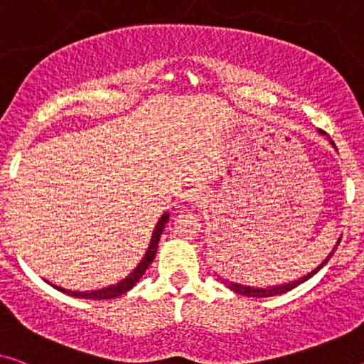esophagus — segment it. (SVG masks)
<instances>
[{"label": "esophagus", "mask_w": 364, "mask_h": 364, "mask_svg": "<svg viewBox=\"0 0 364 364\" xmlns=\"http://www.w3.org/2000/svg\"><path fill=\"white\" fill-rule=\"evenodd\" d=\"M188 200L194 205V208H200V205H204L205 200H208V193H205L203 188H193L191 191L188 193Z\"/></svg>", "instance_id": "esophagus-1"}]
</instances>
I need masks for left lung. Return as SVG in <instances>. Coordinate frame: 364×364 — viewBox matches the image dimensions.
Wrapping results in <instances>:
<instances>
[{
  "instance_id": "8db88e82",
  "label": "left lung",
  "mask_w": 364,
  "mask_h": 364,
  "mask_svg": "<svg viewBox=\"0 0 364 364\" xmlns=\"http://www.w3.org/2000/svg\"><path fill=\"white\" fill-rule=\"evenodd\" d=\"M318 132L325 135V132H322V130H318ZM330 144H332V147H333L335 150H337V147H335V144L332 142V140H330ZM340 240H341V237H338V240H337V243H335V245H333L332 252H330V253L327 255V257H325V259H323V262H322L321 264H318V267L314 268V269L311 271V273L301 276V278H297V279H294V281H289V283L276 284V286H267V287H255V286H247V284L234 283V281H227V279H224V278H219V279H220V283H224L227 287H229L230 291L237 292V294L247 296V297H273V296L284 294V292L294 289V287H297V286L302 284V283H306L307 279H311L314 274L318 273V271H321V269L325 267V264H327V262L330 259V257H332V255L335 253V250H337ZM225 245H227V243H225Z\"/></svg>"
}]
</instances>
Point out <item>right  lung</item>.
<instances>
[{
	"label": "right lung",
	"mask_w": 364,
	"mask_h": 364,
	"mask_svg": "<svg viewBox=\"0 0 364 364\" xmlns=\"http://www.w3.org/2000/svg\"><path fill=\"white\" fill-rule=\"evenodd\" d=\"M168 220H170V214L165 213L164 215L160 217L159 222H156L155 229H154V234H151L150 238V245L147 248V252H145L144 258L140 259V263L135 267L132 271H130V274H127L126 278L119 281L116 284H111L107 287H102V289H95V291H70V289H65V287L60 286H55L52 284V287H55L57 291L65 292V294L72 296V297H80V299H93V301H102V299H112V297H117L121 294H126L129 289H132L135 286V283L142 278V274L145 273V269L150 267V263L154 262L155 255H156V248H159V242H160V237L164 234L165 230V225L168 224ZM48 283V281H47ZM50 284V283H48Z\"/></svg>",
	"instance_id": "obj_1"
}]
</instances>
